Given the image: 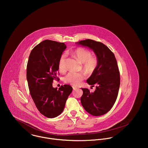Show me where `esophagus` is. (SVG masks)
<instances>
[{
  "label": "esophagus",
  "mask_w": 148,
  "mask_h": 148,
  "mask_svg": "<svg viewBox=\"0 0 148 148\" xmlns=\"http://www.w3.org/2000/svg\"><path fill=\"white\" fill-rule=\"evenodd\" d=\"M72 88H73V90H76V89H77L79 88L76 87V86H73Z\"/></svg>",
  "instance_id": "34e87169"
}]
</instances>
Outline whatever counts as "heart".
<instances>
[{
  "label": "heart",
  "mask_w": 148,
  "mask_h": 148,
  "mask_svg": "<svg viewBox=\"0 0 148 148\" xmlns=\"http://www.w3.org/2000/svg\"><path fill=\"white\" fill-rule=\"evenodd\" d=\"M72 54L75 56L79 62L83 63V69L88 73H92L97 66V59L91 55V52L87 49L83 47H79L72 51ZM58 66L59 71L64 72L65 71V56L62 55L59 60ZM84 72H71L68 73L64 77V82L73 86H77L80 84L85 77Z\"/></svg>",
  "instance_id": "b5f03b06"
}]
</instances>
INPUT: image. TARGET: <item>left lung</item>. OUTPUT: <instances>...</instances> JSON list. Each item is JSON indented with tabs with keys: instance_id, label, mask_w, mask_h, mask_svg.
Returning a JSON list of instances; mask_svg holds the SVG:
<instances>
[{
	"instance_id": "left-lung-1",
	"label": "left lung",
	"mask_w": 148,
	"mask_h": 148,
	"mask_svg": "<svg viewBox=\"0 0 148 148\" xmlns=\"http://www.w3.org/2000/svg\"><path fill=\"white\" fill-rule=\"evenodd\" d=\"M77 43L92 49L97 59L95 70L86 80L92 87L96 85V89L91 92L82 88V104L93 116L103 115L110 110L118 96L120 77L117 60L114 53L102 42L86 39Z\"/></svg>"
}]
</instances>
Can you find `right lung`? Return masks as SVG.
I'll return each instance as SVG.
<instances>
[{"label":"right lung","instance_id":"1","mask_svg":"<svg viewBox=\"0 0 148 148\" xmlns=\"http://www.w3.org/2000/svg\"><path fill=\"white\" fill-rule=\"evenodd\" d=\"M64 42L45 40L31 51L27 66V80L30 95L41 114L54 118L63 111L66 101L72 91L69 85H62L59 89L52 86L58 80V63L66 49Z\"/></svg>","mask_w":148,"mask_h":148}]
</instances>
